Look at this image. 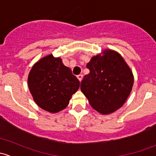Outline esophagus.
<instances>
[{
  "instance_id": "esophagus-1",
  "label": "esophagus",
  "mask_w": 156,
  "mask_h": 156,
  "mask_svg": "<svg viewBox=\"0 0 156 156\" xmlns=\"http://www.w3.org/2000/svg\"><path fill=\"white\" fill-rule=\"evenodd\" d=\"M77 78H78V79L80 81H81L83 79V75H78V76H77Z\"/></svg>"
}]
</instances>
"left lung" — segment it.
<instances>
[{
	"mask_svg": "<svg viewBox=\"0 0 156 156\" xmlns=\"http://www.w3.org/2000/svg\"><path fill=\"white\" fill-rule=\"evenodd\" d=\"M90 73L81 83V90L90 104L103 115L122 107L131 92L133 75L125 59L117 52L103 51L87 64Z\"/></svg>",
	"mask_w": 156,
	"mask_h": 156,
	"instance_id": "left-lung-1",
	"label": "left lung"
}]
</instances>
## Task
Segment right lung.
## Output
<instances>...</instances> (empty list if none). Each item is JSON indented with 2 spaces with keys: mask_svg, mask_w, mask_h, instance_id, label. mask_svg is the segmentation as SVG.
<instances>
[{
  "mask_svg": "<svg viewBox=\"0 0 156 156\" xmlns=\"http://www.w3.org/2000/svg\"><path fill=\"white\" fill-rule=\"evenodd\" d=\"M28 86L39 107L56 113L68 106L72 94L79 88L80 81L60 58L50 54L33 66Z\"/></svg>",
  "mask_w": 156,
  "mask_h": 156,
  "instance_id": "1",
  "label": "right lung"
}]
</instances>
